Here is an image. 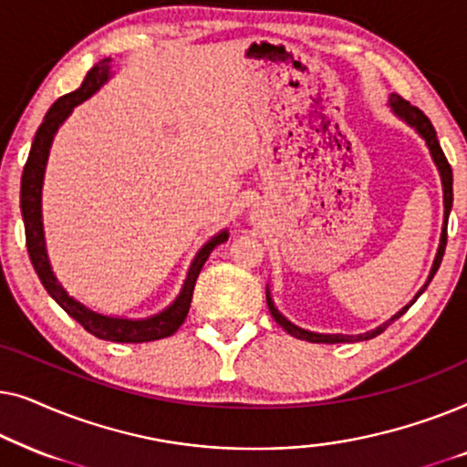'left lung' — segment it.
Masks as SVG:
<instances>
[{
    "label": "left lung",
    "mask_w": 467,
    "mask_h": 467,
    "mask_svg": "<svg viewBox=\"0 0 467 467\" xmlns=\"http://www.w3.org/2000/svg\"><path fill=\"white\" fill-rule=\"evenodd\" d=\"M389 108H391V112L398 117L400 120H404L408 127H412L414 131L419 133L420 138H423V142L427 149H430V155H431V161L436 163L438 168V174H440V182H442V200H444V219H442V234H440V244H438V253L436 257H433V264H431V270H430V276H427L425 285L420 286L417 291V296H414L410 302H408L404 308L400 312H395V315L385 321L382 325H379L376 329H369L366 334H355V336H348V334H318V331H310V329H304L299 327V325L291 323L289 318H286L283 312L276 308V304H274L272 299V293H270V286H265V299H267V308H270V315L274 317V321H276L280 327H283L286 334H291L293 337H297V340H306V342H317V344H336V342H363V340H372L379 334H382L389 325L393 321H398V318L404 315V312L410 308V306L417 302L420 293L427 289V285L431 283L433 274L438 272L440 264H442V257H444V248H446V223H449V214H451V208H452V170L449 161H446L442 149H440V142H438V136H436V130H433V125L430 123V119L425 117L423 112L419 110V108H414L408 104L406 99H401L400 95L391 93L389 95Z\"/></svg>",
    "instance_id": "obj_1"
}]
</instances>
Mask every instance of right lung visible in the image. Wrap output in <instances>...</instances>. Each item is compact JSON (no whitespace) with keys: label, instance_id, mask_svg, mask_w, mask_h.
<instances>
[{"label":"right lung","instance_id":"obj_1","mask_svg":"<svg viewBox=\"0 0 467 467\" xmlns=\"http://www.w3.org/2000/svg\"><path fill=\"white\" fill-rule=\"evenodd\" d=\"M110 78L112 59L106 57V59L95 63V66L88 69L85 80H82V85L76 88V91L63 95V98H59L53 106H50L42 125L37 127L34 144H31L27 163H25L21 178V213L25 223V240H27L29 259L31 264H34V270L37 274V278H40V283L44 285V289H47L48 296L53 297L74 321H78L88 334L110 342H152L171 336L184 323V318H187L191 308L195 280L200 276L202 267L210 257V253L214 251V246L227 242L229 232L227 229H221L219 234H214L213 238L206 242V244H202L200 251L195 253L193 261H191L187 278H184L181 293H178L174 302L165 306V308L161 312H157V315H150L146 318L104 315V312L88 308V306L78 302L74 296H69L66 286L59 283V278H57L48 259L47 235H44L42 221V187L44 174H47L50 146H53V140L57 136V131H59V127L66 123L69 114L74 112V108L98 93Z\"/></svg>","mask_w":467,"mask_h":467}]
</instances>
